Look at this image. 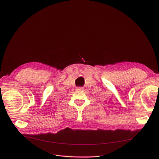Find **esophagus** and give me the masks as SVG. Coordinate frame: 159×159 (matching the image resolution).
Segmentation results:
<instances>
[{
	"label": "esophagus",
	"instance_id": "34e87169",
	"mask_svg": "<svg viewBox=\"0 0 159 159\" xmlns=\"http://www.w3.org/2000/svg\"><path fill=\"white\" fill-rule=\"evenodd\" d=\"M76 89H77V90H79V91H82L83 89H84V88H82V87H77Z\"/></svg>",
	"mask_w": 159,
	"mask_h": 159
}]
</instances>
